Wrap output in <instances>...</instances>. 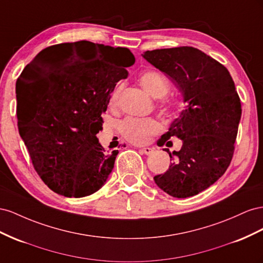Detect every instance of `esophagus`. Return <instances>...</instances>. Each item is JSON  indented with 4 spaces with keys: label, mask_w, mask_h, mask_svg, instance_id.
I'll return each instance as SVG.
<instances>
[{
    "label": "esophagus",
    "mask_w": 263,
    "mask_h": 263,
    "mask_svg": "<svg viewBox=\"0 0 263 263\" xmlns=\"http://www.w3.org/2000/svg\"><path fill=\"white\" fill-rule=\"evenodd\" d=\"M141 151L143 152L144 154H146V155H149V154H152L153 148H151V147H142Z\"/></svg>",
    "instance_id": "obj_1"
}]
</instances>
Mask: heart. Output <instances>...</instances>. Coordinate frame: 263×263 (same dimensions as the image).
<instances>
[{"mask_svg": "<svg viewBox=\"0 0 263 263\" xmlns=\"http://www.w3.org/2000/svg\"><path fill=\"white\" fill-rule=\"evenodd\" d=\"M140 84L145 89V91L151 95L153 98H163L170 91L171 84L167 78L156 70H147L141 74ZM121 88L117 87L111 93L109 103L110 106H116ZM164 108H171L168 102L163 103ZM122 136L136 144L145 143L148 138L153 134L159 133L162 130V125L155 119H140L127 117L119 125Z\"/></svg>", "mask_w": 263, "mask_h": 263, "instance_id": "heart-1", "label": "heart"}]
</instances>
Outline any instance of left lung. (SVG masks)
Returning <instances> with one entry per match:
<instances>
[{"mask_svg":"<svg viewBox=\"0 0 263 263\" xmlns=\"http://www.w3.org/2000/svg\"><path fill=\"white\" fill-rule=\"evenodd\" d=\"M143 58L166 73L183 95L186 108L157 141L167 146L172 137L182 148L168 152L173 161L154 176L162 191L177 198L197 195L223 175L235 151L241 103L228 69L201 50L182 46L146 50Z\"/></svg>","mask_w":263,"mask_h":263,"instance_id":"obj_1","label":"left lung"}]
</instances>
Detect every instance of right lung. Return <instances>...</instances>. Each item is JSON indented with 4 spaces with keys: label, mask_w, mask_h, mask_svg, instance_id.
<instances>
[{
    "label": "right lung",
    "mask_w": 263,
    "mask_h": 263,
    "mask_svg": "<svg viewBox=\"0 0 263 263\" xmlns=\"http://www.w3.org/2000/svg\"><path fill=\"white\" fill-rule=\"evenodd\" d=\"M134 62L125 47L80 41L45 48L21 73L20 134L51 191L79 198L107 182L119 151L104 149L97 133L111 92Z\"/></svg>",
    "instance_id": "1"
}]
</instances>
